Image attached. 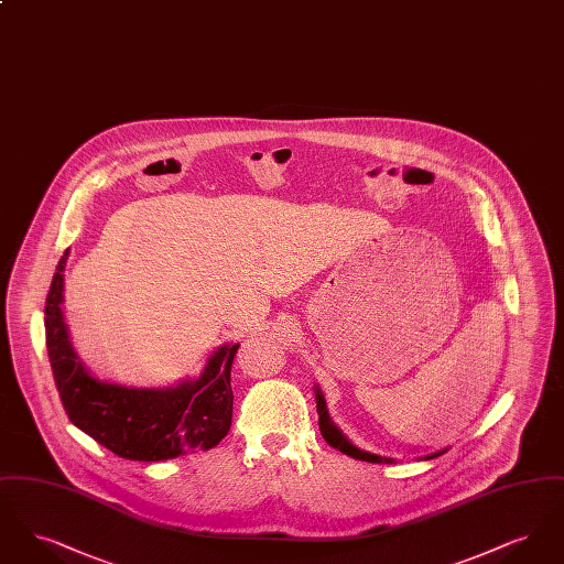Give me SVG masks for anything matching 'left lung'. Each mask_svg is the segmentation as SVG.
<instances>
[{"instance_id": "8db88e82", "label": "left lung", "mask_w": 564, "mask_h": 564, "mask_svg": "<svg viewBox=\"0 0 564 564\" xmlns=\"http://www.w3.org/2000/svg\"><path fill=\"white\" fill-rule=\"evenodd\" d=\"M317 412H319V430H322V435L329 446L338 448L340 453L352 456V458H359V460H370V463H380V460H382L378 455H370V453L359 451L357 446H352L349 440L343 435V431L338 430V427L332 423L319 389H317ZM440 455H442V453H440ZM384 460H387V458H384Z\"/></svg>"}]
</instances>
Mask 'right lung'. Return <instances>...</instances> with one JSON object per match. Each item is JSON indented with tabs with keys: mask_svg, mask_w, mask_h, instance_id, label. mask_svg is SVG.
Segmentation results:
<instances>
[{
	"mask_svg": "<svg viewBox=\"0 0 564 564\" xmlns=\"http://www.w3.org/2000/svg\"><path fill=\"white\" fill-rule=\"evenodd\" d=\"M56 264L46 295V349L56 391L69 421L129 460H166L215 448L232 423L230 370L241 345L215 350L203 376L175 389H129L88 375L63 322V269Z\"/></svg>",
	"mask_w": 564,
	"mask_h": 564,
	"instance_id": "add662e5",
	"label": "right lung"
}]
</instances>
